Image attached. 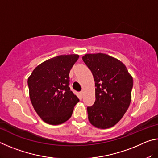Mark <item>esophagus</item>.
Here are the masks:
<instances>
[{
  "label": "esophagus",
  "mask_w": 158,
  "mask_h": 158,
  "mask_svg": "<svg viewBox=\"0 0 158 158\" xmlns=\"http://www.w3.org/2000/svg\"><path fill=\"white\" fill-rule=\"evenodd\" d=\"M80 95H81V96L82 97V96L84 95V92H83V91H81V92H80Z\"/></svg>",
  "instance_id": "obj_1"
}]
</instances>
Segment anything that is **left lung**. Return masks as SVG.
<instances>
[{"instance_id": "1", "label": "left lung", "mask_w": 158, "mask_h": 158, "mask_svg": "<svg viewBox=\"0 0 158 158\" xmlns=\"http://www.w3.org/2000/svg\"><path fill=\"white\" fill-rule=\"evenodd\" d=\"M82 59L95 82V103L87 107L89 121L100 129L113 127L130 106L132 77L121 61L105 53H88Z\"/></svg>"}]
</instances>
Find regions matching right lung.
Returning <instances> with one entry per match:
<instances>
[{
  "label": "right lung",
  "instance_id": "add662e5",
  "mask_svg": "<svg viewBox=\"0 0 158 158\" xmlns=\"http://www.w3.org/2000/svg\"><path fill=\"white\" fill-rule=\"evenodd\" d=\"M79 57L77 54H69L50 58L37 65L28 77L32 105L48 124L66 122L79 101L69 87V71Z\"/></svg>",
  "mask_w": 158,
  "mask_h": 158
}]
</instances>
